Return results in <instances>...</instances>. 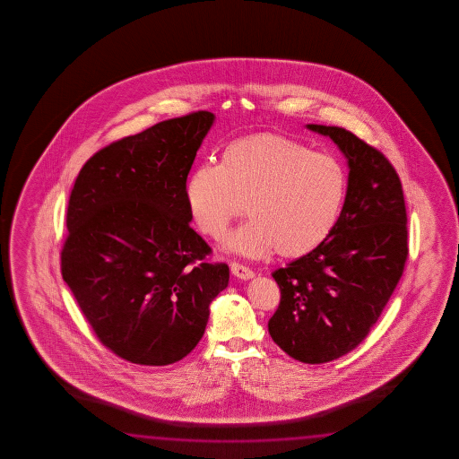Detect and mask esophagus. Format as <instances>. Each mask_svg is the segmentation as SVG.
<instances>
[{
    "instance_id": "1",
    "label": "esophagus",
    "mask_w": 459,
    "mask_h": 459,
    "mask_svg": "<svg viewBox=\"0 0 459 459\" xmlns=\"http://www.w3.org/2000/svg\"><path fill=\"white\" fill-rule=\"evenodd\" d=\"M230 266H231V273H233L236 278H239V280H250V278H254V274H255V273L250 270L249 266L238 264V262H233Z\"/></svg>"
}]
</instances>
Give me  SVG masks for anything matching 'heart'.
I'll return each mask as SVG.
<instances>
[{
  "instance_id": "1",
  "label": "heart",
  "mask_w": 459,
  "mask_h": 459,
  "mask_svg": "<svg viewBox=\"0 0 459 459\" xmlns=\"http://www.w3.org/2000/svg\"><path fill=\"white\" fill-rule=\"evenodd\" d=\"M347 195L341 157L276 133L230 143L220 165H199L185 186L193 221L212 239L225 238L247 203L252 218L226 247L250 258L274 249L289 258L310 254L333 233Z\"/></svg>"
}]
</instances>
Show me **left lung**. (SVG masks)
<instances>
[{"label":"left lung","instance_id":"left-lung-1","mask_svg":"<svg viewBox=\"0 0 459 459\" xmlns=\"http://www.w3.org/2000/svg\"><path fill=\"white\" fill-rule=\"evenodd\" d=\"M349 160V195L326 241L273 273L281 300L268 321L289 357L321 365L365 341L403 274L408 226L403 189L394 165L357 134L308 125Z\"/></svg>","mask_w":459,"mask_h":459}]
</instances>
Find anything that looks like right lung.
Returning a JSON list of instances; mask_svg holds the SVG:
<instances>
[{"mask_svg": "<svg viewBox=\"0 0 459 459\" xmlns=\"http://www.w3.org/2000/svg\"><path fill=\"white\" fill-rule=\"evenodd\" d=\"M213 114L125 136L86 160L70 193L61 272L98 341L134 365H171L203 339L226 264L189 226L187 175Z\"/></svg>", "mask_w": 459, "mask_h": 459, "instance_id": "obj_1", "label": "right lung"}]
</instances>
